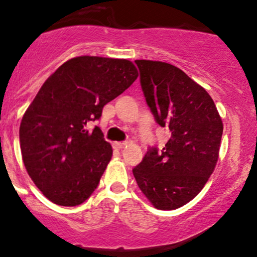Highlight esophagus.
I'll use <instances>...</instances> for the list:
<instances>
[{
  "label": "esophagus",
  "instance_id": "obj_1",
  "mask_svg": "<svg viewBox=\"0 0 257 257\" xmlns=\"http://www.w3.org/2000/svg\"><path fill=\"white\" fill-rule=\"evenodd\" d=\"M125 145H126L125 142H117V143H114V147L117 148V149H123V148L125 147Z\"/></svg>",
  "mask_w": 257,
  "mask_h": 257
}]
</instances>
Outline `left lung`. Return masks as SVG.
Returning <instances> with one entry per match:
<instances>
[{
	"label": "left lung",
	"mask_w": 257,
	"mask_h": 257,
	"mask_svg": "<svg viewBox=\"0 0 257 257\" xmlns=\"http://www.w3.org/2000/svg\"><path fill=\"white\" fill-rule=\"evenodd\" d=\"M136 64L148 106L170 139L161 151H148L133 175L154 207L177 209L201 192L214 171L223 121L209 93L181 69L163 61Z\"/></svg>",
	"instance_id": "obj_1"
}]
</instances>
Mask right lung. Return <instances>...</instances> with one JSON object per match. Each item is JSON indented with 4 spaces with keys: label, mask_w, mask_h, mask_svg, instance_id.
Instances as JSON below:
<instances>
[{
    "label": "right lung",
    "mask_w": 257,
    "mask_h": 257,
    "mask_svg": "<svg viewBox=\"0 0 257 257\" xmlns=\"http://www.w3.org/2000/svg\"><path fill=\"white\" fill-rule=\"evenodd\" d=\"M137 77L126 59L85 55L43 83L22 118L20 143L29 177L53 203L79 206L97 188L113 149L98 126L86 125Z\"/></svg>",
    "instance_id": "1"
}]
</instances>
